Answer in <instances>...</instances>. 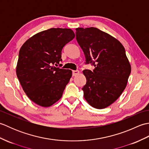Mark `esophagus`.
<instances>
[{
	"mask_svg": "<svg viewBox=\"0 0 149 149\" xmlns=\"http://www.w3.org/2000/svg\"><path fill=\"white\" fill-rule=\"evenodd\" d=\"M78 74H79V70H74L72 72V75H74V76H75V75H77Z\"/></svg>",
	"mask_w": 149,
	"mask_h": 149,
	"instance_id": "1",
	"label": "esophagus"
}]
</instances>
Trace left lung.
I'll return each instance as SVG.
<instances>
[{
    "instance_id": "left-lung-1",
    "label": "left lung",
    "mask_w": 149,
    "mask_h": 149,
    "mask_svg": "<svg viewBox=\"0 0 149 149\" xmlns=\"http://www.w3.org/2000/svg\"><path fill=\"white\" fill-rule=\"evenodd\" d=\"M76 40L83 49L86 64L95 66L83 74L86 83L82 88L90 105L104 109L121 95L131 68L124 47L118 40L95 27L77 28Z\"/></svg>"
}]
</instances>
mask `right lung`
<instances>
[{"label": "right lung", "instance_id": "right-lung-1", "mask_svg": "<svg viewBox=\"0 0 149 149\" xmlns=\"http://www.w3.org/2000/svg\"><path fill=\"white\" fill-rule=\"evenodd\" d=\"M74 37L70 29L51 28L34 34L20 48L17 77L27 96L38 105L49 107L61 98L72 72L54 65L62 61L63 47Z\"/></svg>", "mask_w": 149, "mask_h": 149}]
</instances>
